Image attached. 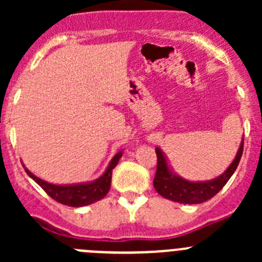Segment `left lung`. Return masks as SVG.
I'll return each mask as SVG.
<instances>
[{
	"instance_id": "obj_1",
	"label": "left lung",
	"mask_w": 262,
	"mask_h": 262,
	"mask_svg": "<svg viewBox=\"0 0 262 262\" xmlns=\"http://www.w3.org/2000/svg\"><path fill=\"white\" fill-rule=\"evenodd\" d=\"M244 152V138L239 144L238 152L226 171L218 178L208 181H189L172 172L167 163L165 153L161 148H156L157 155V171H156L153 186L161 196L181 204H200L212 199L228 182L236 171Z\"/></svg>"
}]
</instances>
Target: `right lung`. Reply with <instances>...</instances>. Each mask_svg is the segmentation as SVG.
<instances>
[{"label": "right lung", "mask_w": 262, "mask_h": 262, "mask_svg": "<svg viewBox=\"0 0 262 262\" xmlns=\"http://www.w3.org/2000/svg\"><path fill=\"white\" fill-rule=\"evenodd\" d=\"M123 150H119L118 153L113 157L110 161L109 166H107L106 171L96 179L95 181L91 182H82V184H71V185H54L47 182L41 179L36 178L34 173H31L28 168L24 166L26 173L33 179L47 194L49 195L52 199L55 202L60 203L63 205H68V207H84V205H90L92 203L101 200L105 195L109 192L110 185H112V175L113 168L118 165L119 160H120Z\"/></svg>", "instance_id": "obj_1"}]
</instances>
